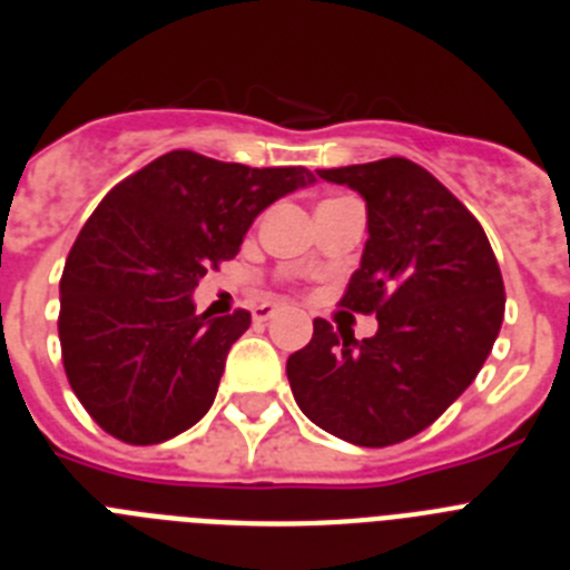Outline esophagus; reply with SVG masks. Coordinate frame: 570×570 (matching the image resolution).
<instances>
[{
    "instance_id": "1",
    "label": "esophagus",
    "mask_w": 570,
    "mask_h": 570,
    "mask_svg": "<svg viewBox=\"0 0 570 570\" xmlns=\"http://www.w3.org/2000/svg\"><path fill=\"white\" fill-rule=\"evenodd\" d=\"M274 314H276V305H256L254 322H268Z\"/></svg>"
}]
</instances>
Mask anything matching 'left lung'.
Masks as SVG:
<instances>
[{
    "label": "left lung",
    "instance_id": "left-lung-1",
    "mask_svg": "<svg viewBox=\"0 0 570 570\" xmlns=\"http://www.w3.org/2000/svg\"><path fill=\"white\" fill-rule=\"evenodd\" d=\"M365 199L367 242L342 308L376 314L356 342L314 320L288 356L296 405L322 431L362 448L411 440L476 380L505 314V285L476 216L422 165L380 163L316 170Z\"/></svg>",
    "mask_w": 570,
    "mask_h": 570
}]
</instances>
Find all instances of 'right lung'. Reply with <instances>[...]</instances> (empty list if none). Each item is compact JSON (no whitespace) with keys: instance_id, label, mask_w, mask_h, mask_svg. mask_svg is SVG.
<instances>
[{"instance_id":"add662e5","label":"right lung","mask_w":570,"mask_h":570,"mask_svg":"<svg viewBox=\"0 0 570 570\" xmlns=\"http://www.w3.org/2000/svg\"><path fill=\"white\" fill-rule=\"evenodd\" d=\"M308 168H248L170 150L108 190L59 279L70 387L102 431L156 445L208 414L248 311L196 314L194 288L239 254L242 236Z\"/></svg>"}]
</instances>
